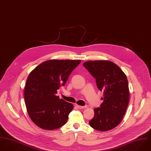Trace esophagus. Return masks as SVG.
I'll return each instance as SVG.
<instances>
[{
	"mask_svg": "<svg viewBox=\"0 0 151 151\" xmlns=\"http://www.w3.org/2000/svg\"><path fill=\"white\" fill-rule=\"evenodd\" d=\"M75 106H76L77 108L80 109H84V108L85 107V106H79V105H78V104H75Z\"/></svg>",
	"mask_w": 151,
	"mask_h": 151,
	"instance_id": "1",
	"label": "esophagus"
}]
</instances>
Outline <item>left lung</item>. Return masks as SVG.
I'll use <instances>...</instances> for the list:
<instances>
[{
    "instance_id": "8db88e82",
    "label": "left lung",
    "mask_w": 151,
    "mask_h": 151,
    "mask_svg": "<svg viewBox=\"0 0 151 151\" xmlns=\"http://www.w3.org/2000/svg\"><path fill=\"white\" fill-rule=\"evenodd\" d=\"M83 66L96 79L97 88L103 91V102L94 109L91 127L106 131L117 127L122 120L129 103L127 76L120 68L110 60H88Z\"/></svg>"
}]
</instances>
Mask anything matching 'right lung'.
Here are the masks:
<instances>
[{"instance_id": "add662e5", "label": "right lung", "mask_w": 151, "mask_h": 151, "mask_svg": "<svg viewBox=\"0 0 151 151\" xmlns=\"http://www.w3.org/2000/svg\"><path fill=\"white\" fill-rule=\"evenodd\" d=\"M81 62V60H47L30 73L24 88V101L31 120L40 128L54 130L67 122L73 106L56 94Z\"/></svg>"}]
</instances>
